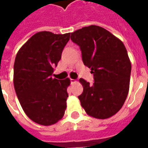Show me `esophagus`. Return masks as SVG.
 <instances>
[{
    "mask_svg": "<svg viewBox=\"0 0 148 148\" xmlns=\"http://www.w3.org/2000/svg\"><path fill=\"white\" fill-rule=\"evenodd\" d=\"M71 84H74L77 82V81L74 80V79H71Z\"/></svg>",
    "mask_w": 148,
    "mask_h": 148,
    "instance_id": "34e87169",
    "label": "esophagus"
}]
</instances>
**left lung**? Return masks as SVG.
Returning a JSON list of instances; mask_svg holds the SVG:
<instances>
[{
    "mask_svg": "<svg viewBox=\"0 0 148 148\" xmlns=\"http://www.w3.org/2000/svg\"><path fill=\"white\" fill-rule=\"evenodd\" d=\"M71 39L80 47L84 65L94 77L93 85L79 79L81 106L92 117H111L122 108L129 90L132 65L124 43L97 25L75 31Z\"/></svg>",
    "mask_w": 148,
    "mask_h": 148,
    "instance_id": "obj_1",
    "label": "left lung"
}]
</instances>
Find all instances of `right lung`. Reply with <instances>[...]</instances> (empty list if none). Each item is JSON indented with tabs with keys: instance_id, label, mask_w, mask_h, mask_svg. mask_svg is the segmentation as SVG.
Returning <instances> with one entry per match:
<instances>
[{
	"instance_id": "obj_1",
	"label": "right lung",
	"mask_w": 148,
	"mask_h": 148,
	"mask_svg": "<svg viewBox=\"0 0 148 148\" xmlns=\"http://www.w3.org/2000/svg\"><path fill=\"white\" fill-rule=\"evenodd\" d=\"M71 33L39 32L16 54L13 83L22 109L36 124L49 126L63 117L70 78H52Z\"/></svg>"
}]
</instances>
